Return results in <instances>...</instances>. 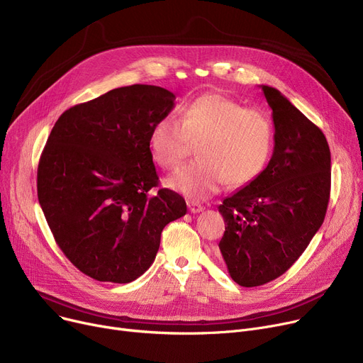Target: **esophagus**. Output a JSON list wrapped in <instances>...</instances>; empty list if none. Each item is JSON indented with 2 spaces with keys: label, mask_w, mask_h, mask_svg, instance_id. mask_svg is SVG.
I'll list each match as a JSON object with an SVG mask.
<instances>
[{
  "label": "esophagus",
  "mask_w": 363,
  "mask_h": 363,
  "mask_svg": "<svg viewBox=\"0 0 363 363\" xmlns=\"http://www.w3.org/2000/svg\"><path fill=\"white\" fill-rule=\"evenodd\" d=\"M188 208H189V212H191V213H200V212H203L204 207L200 203L194 201V200H189L188 201Z\"/></svg>",
  "instance_id": "1"
}]
</instances>
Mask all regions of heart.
<instances>
[{
    "mask_svg": "<svg viewBox=\"0 0 363 363\" xmlns=\"http://www.w3.org/2000/svg\"><path fill=\"white\" fill-rule=\"evenodd\" d=\"M275 138L268 111L245 107L220 94H203L189 101L181 119L167 114L150 132V151L164 169L178 167L199 144V162L167 178L169 188L191 199H206L228 182L244 186L268 164Z\"/></svg>",
    "mask_w": 363,
    "mask_h": 363,
    "instance_id": "heart-1",
    "label": "heart"
}]
</instances>
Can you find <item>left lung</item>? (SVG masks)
I'll return each mask as SVG.
<instances>
[{
  "instance_id": "8db88e82",
  "label": "left lung",
  "mask_w": 363,
  "mask_h": 363,
  "mask_svg": "<svg viewBox=\"0 0 363 363\" xmlns=\"http://www.w3.org/2000/svg\"><path fill=\"white\" fill-rule=\"evenodd\" d=\"M272 108L274 155L262 175L218 207L219 250L231 278L257 287L287 272L318 233L331 191V152L323 132L284 95L262 85Z\"/></svg>"
}]
</instances>
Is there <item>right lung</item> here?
Instances as JSON below:
<instances>
[{
	"instance_id": "add662e5",
	"label": "right lung",
	"mask_w": 363,
	"mask_h": 363,
	"mask_svg": "<svg viewBox=\"0 0 363 363\" xmlns=\"http://www.w3.org/2000/svg\"><path fill=\"white\" fill-rule=\"evenodd\" d=\"M155 85L111 89L73 106L55 122L38 164V200L57 245L85 275L116 284L155 262L163 228L186 213L160 188L148 140L174 108Z\"/></svg>"
}]
</instances>
